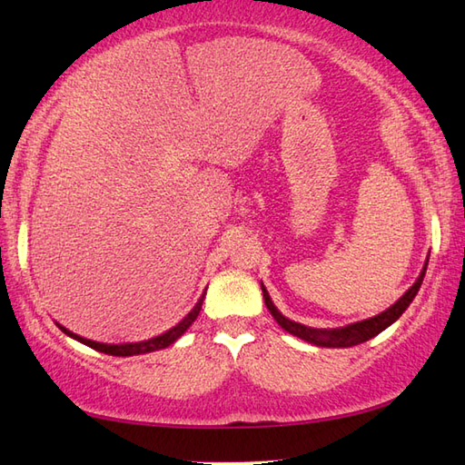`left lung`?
Segmentation results:
<instances>
[{"label": "left lung", "instance_id": "1", "mask_svg": "<svg viewBox=\"0 0 465 465\" xmlns=\"http://www.w3.org/2000/svg\"><path fill=\"white\" fill-rule=\"evenodd\" d=\"M427 264H429V258L425 260V266L420 270L419 278L415 281V284L411 286V289L402 294V297L394 302L392 307H388L382 313L376 315V317H370L364 321H356V323H350V325H343V327H335V329H317V327H309V325H302L297 323V321H292L289 317H284L281 311L276 309V305L270 299V294L266 291V286L260 282L262 286V294H264V302L270 311V315L276 319V323L281 325L284 331H289L291 335H297L299 340H305L313 345H319V348H351V345H358V343H364L368 340H372L378 333H382L386 327H391L396 319H399L404 311L409 309V305L412 302V299L417 297V292L420 289V284H423V278L427 272Z\"/></svg>", "mask_w": 465, "mask_h": 465}]
</instances>
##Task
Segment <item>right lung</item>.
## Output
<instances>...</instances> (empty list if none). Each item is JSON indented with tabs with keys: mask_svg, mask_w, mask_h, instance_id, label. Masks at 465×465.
I'll return each instance as SVG.
<instances>
[{
	"mask_svg": "<svg viewBox=\"0 0 465 465\" xmlns=\"http://www.w3.org/2000/svg\"><path fill=\"white\" fill-rule=\"evenodd\" d=\"M205 292H207V289H205ZM205 292L201 294V299L197 301V305L189 311V315H184L183 321H179V323L168 329V331L160 333V335H156V337H150V340H144V341H134V343H101V341H93V340H87V337H81V335H77V333L69 331V329L63 327L61 323H56V325H58V329H61L63 333L73 337V340L85 343V345H89V348L97 350V351H101V353H107V356H122V358H125V356H140V353H150V351H156V350H164V348H168V345L179 340V337L191 327L193 321L197 319L199 311H201V305H203Z\"/></svg>",
	"mask_w": 465,
	"mask_h": 465,
	"instance_id": "right-lung-1",
	"label": "right lung"
}]
</instances>
